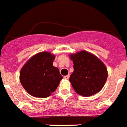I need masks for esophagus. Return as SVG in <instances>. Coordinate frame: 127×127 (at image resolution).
Masks as SVG:
<instances>
[{"mask_svg": "<svg viewBox=\"0 0 127 127\" xmlns=\"http://www.w3.org/2000/svg\"><path fill=\"white\" fill-rule=\"evenodd\" d=\"M69 77H70L69 74H68V75H65V76H64V78H65V79H67V80H68V79H69Z\"/></svg>", "mask_w": 127, "mask_h": 127, "instance_id": "34e87169", "label": "esophagus"}]
</instances>
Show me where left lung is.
Returning a JSON list of instances; mask_svg holds the SVG:
<instances>
[{
    "instance_id": "obj_1",
    "label": "left lung",
    "mask_w": 127,
    "mask_h": 127,
    "mask_svg": "<svg viewBox=\"0 0 127 127\" xmlns=\"http://www.w3.org/2000/svg\"><path fill=\"white\" fill-rule=\"evenodd\" d=\"M70 58L73 62L74 71L69 80L75 92L87 97L100 92L108 77L104 64L95 55L83 50L70 54Z\"/></svg>"
}]
</instances>
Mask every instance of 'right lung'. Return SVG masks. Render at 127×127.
Segmentation results:
<instances>
[{
	"label": "right lung",
	"instance_id": "add662e5",
	"mask_svg": "<svg viewBox=\"0 0 127 127\" xmlns=\"http://www.w3.org/2000/svg\"><path fill=\"white\" fill-rule=\"evenodd\" d=\"M55 56L47 52L36 54L29 59L20 71V82L31 96H50L62 80L59 70L53 65Z\"/></svg>",
	"mask_w": 127,
	"mask_h": 127
}]
</instances>
